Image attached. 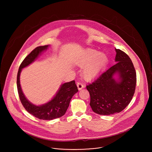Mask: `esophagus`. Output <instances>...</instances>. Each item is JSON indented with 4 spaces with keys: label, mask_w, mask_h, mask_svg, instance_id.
Wrapping results in <instances>:
<instances>
[{
    "label": "esophagus",
    "mask_w": 152,
    "mask_h": 152,
    "mask_svg": "<svg viewBox=\"0 0 152 152\" xmlns=\"http://www.w3.org/2000/svg\"><path fill=\"white\" fill-rule=\"evenodd\" d=\"M77 87H78V90H81V89H82L83 88H84V85H83V83H80V82H78V83H77Z\"/></svg>",
    "instance_id": "1"
}]
</instances>
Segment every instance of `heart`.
<instances>
[{"mask_svg":"<svg viewBox=\"0 0 152 152\" xmlns=\"http://www.w3.org/2000/svg\"><path fill=\"white\" fill-rule=\"evenodd\" d=\"M108 61L107 56L96 50H90L77 61L80 66L86 65L83 69V75L86 79L95 77L104 68Z\"/></svg>","mask_w":152,"mask_h":152,"instance_id":"1","label":"heart"}]
</instances>
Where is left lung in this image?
Returning <instances> with one entry per match:
<instances>
[{"label": "left lung", "mask_w": 152, "mask_h": 152, "mask_svg": "<svg viewBox=\"0 0 152 152\" xmlns=\"http://www.w3.org/2000/svg\"><path fill=\"white\" fill-rule=\"evenodd\" d=\"M115 65L102 72L87 86L90 94V106L99 115L119 113L130 102L134 93L136 73L129 57L115 48Z\"/></svg>", "instance_id": "obj_1"}]
</instances>
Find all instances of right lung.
<instances>
[{
    "label": "right lung",
    "instance_id": "1",
    "mask_svg": "<svg viewBox=\"0 0 152 152\" xmlns=\"http://www.w3.org/2000/svg\"><path fill=\"white\" fill-rule=\"evenodd\" d=\"M50 45L39 46L34 49L23 61L20 65L17 76V87L22 105L30 114L43 120H52L63 116L69 107L73 95L78 90L74 81L61 85L54 96L48 102L36 105L30 102L24 96L20 83V76L22 69L33 63Z\"/></svg>",
    "mask_w": 152,
    "mask_h": 152
}]
</instances>
